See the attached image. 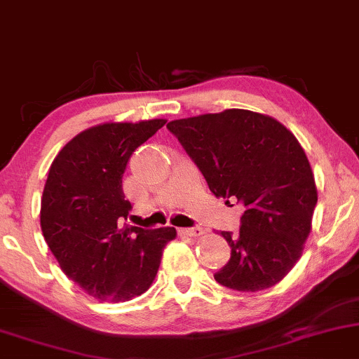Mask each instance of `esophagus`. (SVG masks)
<instances>
[{"label":"esophagus","mask_w":359,"mask_h":359,"mask_svg":"<svg viewBox=\"0 0 359 359\" xmlns=\"http://www.w3.org/2000/svg\"><path fill=\"white\" fill-rule=\"evenodd\" d=\"M180 234L187 237H201L205 234V231L202 227H189V229H180Z\"/></svg>","instance_id":"34e87169"}]
</instances>
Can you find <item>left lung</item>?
I'll use <instances>...</instances> for the list:
<instances>
[{
	"mask_svg": "<svg viewBox=\"0 0 359 359\" xmlns=\"http://www.w3.org/2000/svg\"><path fill=\"white\" fill-rule=\"evenodd\" d=\"M167 128L215 197L244 204L239 234L221 232L231 259L215 280L243 292L276 286L299 261L318 202L294 133L273 116L243 109L172 120Z\"/></svg>",
	"mask_w": 359,
	"mask_h": 359,
	"instance_id": "obj_1",
	"label": "left lung"
}]
</instances>
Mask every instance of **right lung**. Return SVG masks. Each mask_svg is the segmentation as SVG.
Segmentation results:
<instances>
[{"instance_id":"1","label":"right lung","mask_w":359,"mask_h":359,"mask_svg":"<svg viewBox=\"0 0 359 359\" xmlns=\"http://www.w3.org/2000/svg\"><path fill=\"white\" fill-rule=\"evenodd\" d=\"M165 118L107 122L60 150L41 196L40 224L65 274L98 301L125 303L152 286L174 227H120L130 202L122 177L128 158Z\"/></svg>"}]
</instances>
